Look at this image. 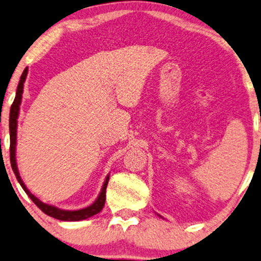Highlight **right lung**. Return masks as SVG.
<instances>
[{
  "mask_svg": "<svg viewBox=\"0 0 261 261\" xmlns=\"http://www.w3.org/2000/svg\"><path fill=\"white\" fill-rule=\"evenodd\" d=\"M27 76V68L23 70L21 77H20L19 85H17V89H16V95L15 99L12 103V107H10V113H9V135H10V165H12V168L14 171V174H15L17 181L20 182V185L23 189V191L27 193L31 199L33 200V203L39 207V209L43 211L44 214L48 215V216L57 218V220L61 221H82L86 220V218H89L92 216H94L100 211L102 210L103 205H105V200H106V187L107 184H109V179L110 176L107 175V178L103 182L101 192H100L99 197L96 198V200L92 205L88 207H85V209L81 210H75V211H68V210H61L58 207L52 206V205H47V204L43 203V201L38 199L36 196H33L32 193L27 190V187L25 186V184L21 180V176L19 174V171H17V166H16V159H15V147H16V127H17V117H19V110H20V103H21V99H22V92H23V83H25Z\"/></svg>",
  "mask_w": 261,
  "mask_h": 261,
  "instance_id": "right-lung-1",
  "label": "right lung"
}]
</instances>
